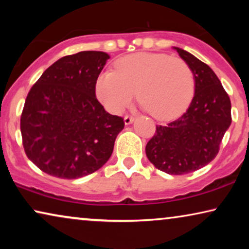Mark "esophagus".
Here are the masks:
<instances>
[{"mask_svg":"<svg viewBox=\"0 0 249 249\" xmlns=\"http://www.w3.org/2000/svg\"><path fill=\"white\" fill-rule=\"evenodd\" d=\"M124 120V124H131L132 122L135 121V118L130 117V115H125Z\"/></svg>","mask_w":249,"mask_h":249,"instance_id":"esophagus-1","label":"esophagus"}]
</instances>
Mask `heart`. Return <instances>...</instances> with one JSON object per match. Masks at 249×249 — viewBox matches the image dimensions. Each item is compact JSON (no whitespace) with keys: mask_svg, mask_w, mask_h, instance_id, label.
Returning <instances> with one entry per match:
<instances>
[{"mask_svg":"<svg viewBox=\"0 0 249 249\" xmlns=\"http://www.w3.org/2000/svg\"><path fill=\"white\" fill-rule=\"evenodd\" d=\"M194 74L178 57L160 53H135L118 60L114 70L97 77V100L111 113H121L135 97L159 120L176 118L194 94Z\"/></svg>","mask_w":249,"mask_h":249,"instance_id":"obj_1","label":"heart"}]
</instances>
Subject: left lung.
Returning <instances> with one entry per match:
<instances>
[{
  "mask_svg": "<svg viewBox=\"0 0 249 249\" xmlns=\"http://www.w3.org/2000/svg\"><path fill=\"white\" fill-rule=\"evenodd\" d=\"M173 50L193 71L195 94L181 117L168 125H156L145 151L156 169L169 175H186L207 165L219 153L231 124V102L207 64L180 47Z\"/></svg>",
  "mask_w": 249,
  "mask_h": 249,
  "instance_id": "8db88e82",
  "label": "left lung"
}]
</instances>
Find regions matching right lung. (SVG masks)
Masks as SVG:
<instances>
[{"instance_id":"right-lung-1","label":"right lung","mask_w":249,"mask_h":249,"mask_svg":"<svg viewBox=\"0 0 249 249\" xmlns=\"http://www.w3.org/2000/svg\"><path fill=\"white\" fill-rule=\"evenodd\" d=\"M110 55L84 51L61 57L44 71L26 98L20 120L28 159L47 175L78 179L102 168L124 127L95 96Z\"/></svg>"}]
</instances>
